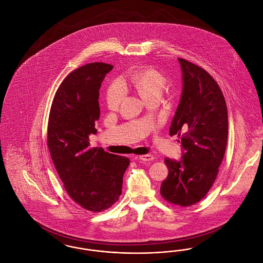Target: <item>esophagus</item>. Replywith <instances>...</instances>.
Segmentation results:
<instances>
[{"label":"esophagus","instance_id":"esophagus-1","mask_svg":"<svg viewBox=\"0 0 263 263\" xmlns=\"http://www.w3.org/2000/svg\"><path fill=\"white\" fill-rule=\"evenodd\" d=\"M136 159H139L143 162H151L154 160V156L151 155V154H147V155H144V156H140V157H135Z\"/></svg>","mask_w":263,"mask_h":263}]
</instances>
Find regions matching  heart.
Returning <instances> with one entry per match:
<instances>
[{"label": "heart", "instance_id": "heart-1", "mask_svg": "<svg viewBox=\"0 0 263 263\" xmlns=\"http://www.w3.org/2000/svg\"><path fill=\"white\" fill-rule=\"evenodd\" d=\"M123 84L135 88L143 100L149 101L160 99L165 88V77L153 67H144L131 73L123 80ZM124 88L120 82H115L108 88L106 95L107 105L110 109H117L124 98Z\"/></svg>", "mask_w": 263, "mask_h": 263}]
</instances>
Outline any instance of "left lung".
<instances>
[{
  "label": "left lung",
  "mask_w": 263,
  "mask_h": 263,
  "mask_svg": "<svg viewBox=\"0 0 263 263\" xmlns=\"http://www.w3.org/2000/svg\"><path fill=\"white\" fill-rule=\"evenodd\" d=\"M182 91L170 127V135L180 136L182 156L165 158L168 175L161 194L171 203L190 206L207 194L225 155L228 112L224 96L204 69L178 58Z\"/></svg>",
  "instance_id": "8db88e82"
}]
</instances>
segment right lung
<instances>
[{"label":"right lung","instance_id":"right-lung-1","mask_svg":"<svg viewBox=\"0 0 263 263\" xmlns=\"http://www.w3.org/2000/svg\"><path fill=\"white\" fill-rule=\"evenodd\" d=\"M112 65L90 63L67 76L52 101L47 145L70 197L83 208L100 212L121 195L129 159L91 148L97 134L100 86Z\"/></svg>","mask_w":263,"mask_h":263}]
</instances>
